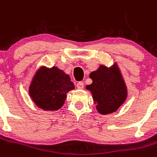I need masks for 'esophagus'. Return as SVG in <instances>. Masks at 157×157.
<instances>
[{"label": "esophagus", "instance_id": "esophagus-1", "mask_svg": "<svg viewBox=\"0 0 157 157\" xmlns=\"http://www.w3.org/2000/svg\"><path fill=\"white\" fill-rule=\"evenodd\" d=\"M84 87V82H82V81H79V82H77V88H78V89H83Z\"/></svg>", "mask_w": 157, "mask_h": 157}]
</instances>
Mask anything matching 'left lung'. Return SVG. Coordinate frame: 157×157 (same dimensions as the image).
<instances>
[{
    "label": "left lung",
    "instance_id": "8db88e82",
    "mask_svg": "<svg viewBox=\"0 0 157 157\" xmlns=\"http://www.w3.org/2000/svg\"><path fill=\"white\" fill-rule=\"evenodd\" d=\"M89 77L92 84L87 85L86 88L92 92L97 111L102 114L116 111L127 96L126 84L118 69L100 65Z\"/></svg>",
    "mask_w": 157,
    "mask_h": 157
}]
</instances>
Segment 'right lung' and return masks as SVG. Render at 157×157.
<instances>
[{"mask_svg": "<svg viewBox=\"0 0 157 157\" xmlns=\"http://www.w3.org/2000/svg\"><path fill=\"white\" fill-rule=\"evenodd\" d=\"M74 89L69 75L53 67L40 69L29 88V93L38 107L46 111H56L62 107L66 93Z\"/></svg>", "mask_w": 157, "mask_h": 157, "instance_id": "1", "label": "right lung"}]
</instances>
